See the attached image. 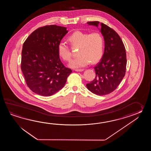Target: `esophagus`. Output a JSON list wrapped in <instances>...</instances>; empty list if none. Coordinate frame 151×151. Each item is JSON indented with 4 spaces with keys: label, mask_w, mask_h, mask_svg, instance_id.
I'll return each instance as SVG.
<instances>
[{
    "label": "esophagus",
    "mask_w": 151,
    "mask_h": 151,
    "mask_svg": "<svg viewBox=\"0 0 151 151\" xmlns=\"http://www.w3.org/2000/svg\"><path fill=\"white\" fill-rule=\"evenodd\" d=\"M74 71L76 72H81V71H84V69H76Z\"/></svg>",
    "instance_id": "obj_1"
}]
</instances>
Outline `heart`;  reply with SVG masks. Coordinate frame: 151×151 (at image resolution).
<instances>
[{"label": "heart", "mask_w": 151, "mask_h": 151, "mask_svg": "<svg viewBox=\"0 0 151 151\" xmlns=\"http://www.w3.org/2000/svg\"><path fill=\"white\" fill-rule=\"evenodd\" d=\"M72 47H78V57L71 60L68 66L73 68L86 66L91 61L95 63L103 57L104 40L103 35L99 32L88 33L76 31L68 38ZM59 55L65 61L71 60L72 54L68 45L60 42L58 45Z\"/></svg>", "instance_id": "b5f03b06"}]
</instances>
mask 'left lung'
I'll return each instance as SVG.
<instances>
[{"mask_svg":"<svg viewBox=\"0 0 151 151\" xmlns=\"http://www.w3.org/2000/svg\"><path fill=\"white\" fill-rule=\"evenodd\" d=\"M98 27L99 22H87ZM100 32L105 42L104 53L99 63L94 68L95 79L87 83V88L98 96L112 92L119 86L125 75L127 64L125 46L116 32L109 26L100 23Z\"/></svg>","mask_w":151,"mask_h":151,"instance_id":"obj_1","label":"left lung"}]
</instances>
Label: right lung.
<instances>
[{
  "label": "right lung",
  "mask_w": 151,
  "mask_h": 151,
  "mask_svg": "<svg viewBox=\"0 0 151 151\" xmlns=\"http://www.w3.org/2000/svg\"><path fill=\"white\" fill-rule=\"evenodd\" d=\"M68 32L65 27L45 26L35 29L24 42L21 69L34 93L51 96L64 86L72 70L61 63L58 45Z\"/></svg>",
  "instance_id": "right-lung-1"
}]
</instances>
